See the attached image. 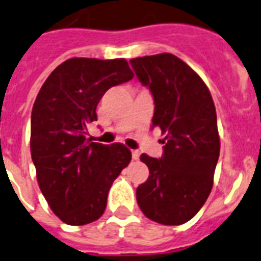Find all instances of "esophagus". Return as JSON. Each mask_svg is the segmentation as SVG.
Here are the masks:
<instances>
[{
	"instance_id": "esophagus-1",
	"label": "esophagus",
	"mask_w": 261,
	"mask_h": 261,
	"mask_svg": "<svg viewBox=\"0 0 261 261\" xmlns=\"http://www.w3.org/2000/svg\"><path fill=\"white\" fill-rule=\"evenodd\" d=\"M131 155H133V159H134V161H138L139 156H141V152H139L138 150H133L131 151Z\"/></svg>"
}]
</instances>
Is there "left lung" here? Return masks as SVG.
Listing matches in <instances>:
<instances>
[{"mask_svg": "<svg viewBox=\"0 0 261 261\" xmlns=\"http://www.w3.org/2000/svg\"><path fill=\"white\" fill-rule=\"evenodd\" d=\"M130 63L154 99L152 127L164 134L159 159L141 155L150 175L137 188L138 205L154 222L183 224L212 190L220 152L215 105L200 76L178 57L163 53Z\"/></svg>", "mask_w": 261, "mask_h": 261, "instance_id": "obj_1", "label": "left lung"}]
</instances>
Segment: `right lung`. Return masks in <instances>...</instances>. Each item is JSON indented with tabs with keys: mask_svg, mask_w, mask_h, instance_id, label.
<instances>
[{
	"mask_svg": "<svg viewBox=\"0 0 261 261\" xmlns=\"http://www.w3.org/2000/svg\"><path fill=\"white\" fill-rule=\"evenodd\" d=\"M133 76L126 60L71 58L53 70L37 95L32 159L46 201L66 224L99 219L113 181L130 163L123 144L95 143L86 135L103 94Z\"/></svg>",
	"mask_w": 261,
	"mask_h": 261,
	"instance_id": "add662e5",
	"label": "right lung"
}]
</instances>
